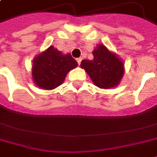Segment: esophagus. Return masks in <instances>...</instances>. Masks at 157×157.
<instances>
[{
  "label": "esophagus",
  "instance_id": "1",
  "mask_svg": "<svg viewBox=\"0 0 157 157\" xmlns=\"http://www.w3.org/2000/svg\"><path fill=\"white\" fill-rule=\"evenodd\" d=\"M81 61H82V58H81V57H79V58H77V62H78V65L80 64V63H81Z\"/></svg>",
  "mask_w": 157,
  "mask_h": 157
}]
</instances>
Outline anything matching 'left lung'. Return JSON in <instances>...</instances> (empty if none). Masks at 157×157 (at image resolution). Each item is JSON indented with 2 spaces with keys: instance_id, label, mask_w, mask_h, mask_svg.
Here are the masks:
<instances>
[{
  "instance_id": "left-lung-1",
  "label": "left lung",
  "mask_w": 157,
  "mask_h": 157,
  "mask_svg": "<svg viewBox=\"0 0 157 157\" xmlns=\"http://www.w3.org/2000/svg\"><path fill=\"white\" fill-rule=\"evenodd\" d=\"M93 56V60H83L80 66L89 75L94 84L104 89L117 86L124 72L122 60L101 44L94 48Z\"/></svg>"
}]
</instances>
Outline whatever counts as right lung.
Instances as JSON below:
<instances>
[{
	"instance_id": "obj_1",
	"label": "right lung",
	"mask_w": 157,
	"mask_h": 157,
	"mask_svg": "<svg viewBox=\"0 0 157 157\" xmlns=\"http://www.w3.org/2000/svg\"><path fill=\"white\" fill-rule=\"evenodd\" d=\"M77 66V61L70 54L63 55L50 46L33 59V79L42 89H55L63 82L67 73Z\"/></svg>"
}]
</instances>
